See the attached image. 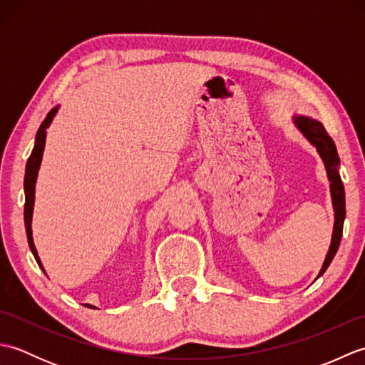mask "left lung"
Instances as JSON below:
<instances>
[{"instance_id": "obj_1", "label": "left lung", "mask_w": 365, "mask_h": 365, "mask_svg": "<svg viewBox=\"0 0 365 365\" xmlns=\"http://www.w3.org/2000/svg\"><path fill=\"white\" fill-rule=\"evenodd\" d=\"M294 123H297V127L301 130V133L317 147V150H319V153L322 155L324 166H327V170H328V178L331 182V196H332V205H334V212H336V221H334V232H332L329 251L319 274L320 277L329 267L332 259H334L340 245V238H342L344 220H345V190H344L342 180H340V175L337 173L340 160H339L336 144L332 141V138L328 135L327 128L323 127V123L319 120H314L311 118H302V115H297V118H294Z\"/></svg>"}]
</instances>
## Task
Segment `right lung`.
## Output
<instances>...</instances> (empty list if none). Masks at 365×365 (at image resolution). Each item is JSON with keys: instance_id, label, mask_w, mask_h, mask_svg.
Wrapping results in <instances>:
<instances>
[{"instance_id": "add662e5", "label": "right lung", "mask_w": 365, "mask_h": 365, "mask_svg": "<svg viewBox=\"0 0 365 365\" xmlns=\"http://www.w3.org/2000/svg\"><path fill=\"white\" fill-rule=\"evenodd\" d=\"M58 111V106L53 108V110L46 114L45 120L41 123V127L37 130L36 135V144L34 149L31 152L28 163H26V170H25V227H26V237H28V243L31 247V252L34 254V259L38 263V267H42L41 259H38L36 246L33 242V230H31V220H33V208H34V190H36V178H37V173L38 168H41V161H42V153H43V147H45V136H46V128L51 123L54 114ZM45 271V269H43ZM88 307H94L91 304H84Z\"/></svg>"}]
</instances>
